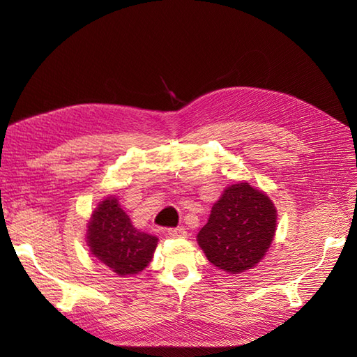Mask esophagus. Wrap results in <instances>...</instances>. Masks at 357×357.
Instances as JSON below:
<instances>
[{"instance_id": "34e87169", "label": "esophagus", "mask_w": 357, "mask_h": 357, "mask_svg": "<svg viewBox=\"0 0 357 357\" xmlns=\"http://www.w3.org/2000/svg\"><path fill=\"white\" fill-rule=\"evenodd\" d=\"M167 234L171 236V238H181V236L186 235V231L183 228H168Z\"/></svg>"}]
</instances>
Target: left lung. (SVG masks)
Segmentation results:
<instances>
[{"label": "left lung", "mask_w": 357, "mask_h": 357, "mask_svg": "<svg viewBox=\"0 0 357 357\" xmlns=\"http://www.w3.org/2000/svg\"><path fill=\"white\" fill-rule=\"evenodd\" d=\"M277 211L261 190L248 183L232 185L213 205L198 244L208 261L226 273H243L255 266L275 232Z\"/></svg>", "instance_id": "1"}]
</instances>
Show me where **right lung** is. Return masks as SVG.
Instances as JSON below:
<instances>
[{
	"label": "right lung",
	"instance_id": "add662e5",
	"mask_svg": "<svg viewBox=\"0 0 357 357\" xmlns=\"http://www.w3.org/2000/svg\"><path fill=\"white\" fill-rule=\"evenodd\" d=\"M91 252L119 275L138 274L152 261L158 238L135 229L116 198L104 199L88 226Z\"/></svg>",
	"mask_w": 357,
	"mask_h": 357
}]
</instances>
